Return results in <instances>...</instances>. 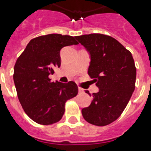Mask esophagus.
Returning a JSON list of instances; mask_svg holds the SVG:
<instances>
[{"instance_id": "obj_1", "label": "esophagus", "mask_w": 151, "mask_h": 151, "mask_svg": "<svg viewBox=\"0 0 151 151\" xmlns=\"http://www.w3.org/2000/svg\"><path fill=\"white\" fill-rule=\"evenodd\" d=\"M78 91H79V93H83L84 92V89L81 88H78Z\"/></svg>"}]
</instances>
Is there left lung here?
<instances>
[{"instance_id": "left-lung-1", "label": "left lung", "mask_w": 151, "mask_h": 151, "mask_svg": "<svg viewBox=\"0 0 151 151\" xmlns=\"http://www.w3.org/2000/svg\"><path fill=\"white\" fill-rule=\"evenodd\" d=\"M75 38L90 55L88 73L99 88L92 94L91 105L81 110L82 116L91 124L104 127L119 117L134 91L137 69L133 56L109 35ZM85 92L91 95L88 91Z\"/></svg>"}]
</instances>
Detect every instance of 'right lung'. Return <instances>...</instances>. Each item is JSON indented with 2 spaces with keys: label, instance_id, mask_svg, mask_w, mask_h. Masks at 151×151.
<instances>
[{
  "label": "right lung",
  "instance_id": "right-lung-1",
  "mask_svg": "<svg viewBox=\"0 0 151 151\" xmlns=\"http://www.w3.org/2000/svg\"><path fill=\"white\" fill-rule=\"evenodd\" d=\"M77 44L70 35H42L29 42L16 61L13 78L18 100L34 122L51 125L60 121L66 101L78 95L73 81L52 82L49 78L54 67H60L61 49Z\"/></svg>",
  "mask_w": 151,
  "mask_h": 151
}]
</instances>
